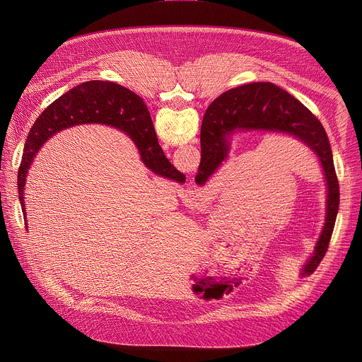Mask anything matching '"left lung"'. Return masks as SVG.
<instances>
[{
  "label": "left lung",
  "mask_w": 362,
  "mask_h": 362,
  "mask_svg": "<svg viewBox=\"0 0 362 362\" xmlns=\"http://www.w3.org/2000/svg\"><path fill=\"white\" fill-rule=\"evenodd\" d=\"M239 132L284 133L302 141L321 163L327 182L325 223L300 276L314 274L328 250L339 208V183L332 150L321 122L299 100L271 83L245 84L221 94L204 115L200 129V165L196 183L203 186L228 159L230 136Z\"/></svg>",
  "instance_id": "1"
}]
</instances>
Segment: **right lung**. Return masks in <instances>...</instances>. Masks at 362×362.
<instances>
[{
    "instance_id": "add662e5",
    "label": "right lung",
    "mask_w": 362,
    "mask_h": 362,
    "mask_svg": "<svg viewBox=\"0 0 362 362\" xmlns=\"http://www.w3.org/2000/svg\"><path fill=\"white\" fill-rule=\"evenodd\" d=\"M87 123L110 124L126 132L139 148L143 163L153 173L179 183L185 182V175L165 156L143 100L129 88L112 81H86L51 103L35 120L27 137L17 179L25 229L24 187L38 150L56 133Z\"/></svg>"
}]
</instances>
